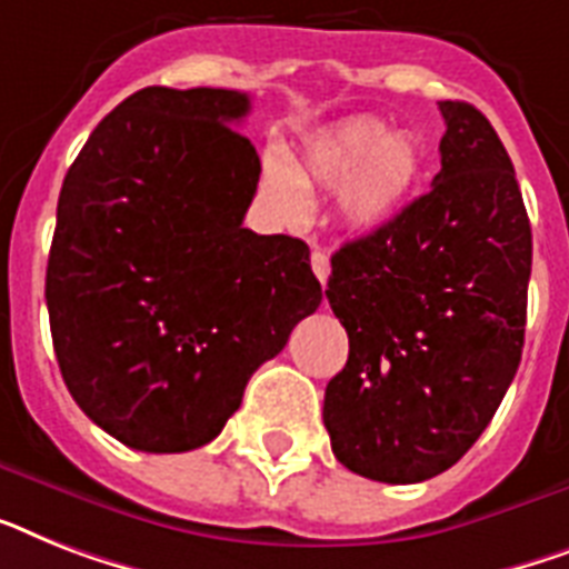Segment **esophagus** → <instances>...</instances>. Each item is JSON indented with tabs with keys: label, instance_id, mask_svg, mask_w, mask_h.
Here are the masks:
<instances>
[{
	"label": "esophagus",
	"instance_id": "esophagus-1",
	"mask_svg": "<svg viewBox=\"0 0 569 569\" xmlns=\"http://www.w3.org/2000/svg\"><path fill=\"white\" fill-rule=\"evenodd\" d=\"M309 262H312V271H316V277L321 280V286H327V277H330V257H327L325 251H312Z\"/></svg>",
	"mask_w": 569,
	"mask_h": 569
}]
</instances>
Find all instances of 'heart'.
Returning <instances> with one entry per match:
<instances>
[{
  "mask_svg": "<svg viewBox=\"0 0 569 569\" xmlns=\"http://www.w3.org/2000/svg\"><path fill=\"white\" fill-rule=\"evenodd\" d=\"M427 178V146L409 131H389L373 117H353L316 133L292 172L269 160L262 192L286 221H303L309 192H339V219L353 233H380L403 219Z\"/></svg>",
  "mask_w": 569,
  "mask_h": 569,
  "instance_id": "obj_1",
  "label": "heart"
}]
</instances>
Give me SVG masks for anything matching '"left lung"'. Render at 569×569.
Here are the masks:
<instances>
[{
  "instance_id": "obj_1",
  "label": "left lung",
  "mask_w": 569,
  "mask_h": 569,
  "mask_svg": "<svg viewBox=\"0 0 569 569\" xmlns=\"http://www.w3.org/2000/svg\"><path fill=\"white\" fill-rule=\"evenodd\" d=\"M447 131L432 189L389 230L332 253L327 300L350 353L325 391L336 459L373 482L452 468L491 423L526 332L532 228L515 166L468 101H438Z\"/></svg>"
}]
</instances>
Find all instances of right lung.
Returning <instances> with one entry per match:
<instances>
[{
    "label": "right lung",
    "mask_w": 569,
    "mask_h": 569,
    "mask_svg": "<svg viewBox=\"0 0 569 569\" xmlns=\"http://www.w3.org/2000/svg\"><path fill=\"white\" fill-rule=\"evenodd\" d=\"M248 92L146 87L96 124L58 198L46 307L69 395L108 436L187 452L321 303L309 248L242 219Z\"/></svg>",
    "instance_id": "add662e5"
}]
</instances>
